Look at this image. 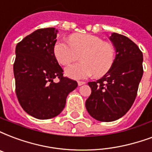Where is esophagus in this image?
I'll return each mask as SVG.
<instances>
[{
    "mask_svg": "<svg viewBox=\"0 0 152 152\" xmlns=\"http://www.w3.org/2000/svg\"><path fill=\"white\" fill-rule=\"evenodd\" d=\"M85 82H83V81H78L77 82V84H78V86H82L83 85V84H85Z\"/></svg>",
    "mask_w": 152,
    "mask_h": 152,
    "instance_id": "obj_1",
    "label": "esophagus"
}]
</instances>
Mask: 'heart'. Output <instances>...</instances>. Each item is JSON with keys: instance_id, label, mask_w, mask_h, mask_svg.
Returning <instances> with one entry per match:
<instances>
[{"instance_id": "obj_1", "label": "heart", "mask_w": 152, "mask_h": 152, "mask_svg": "<svg viewBox=\"0 0 152 152\" xmlns=\"http://www.w3.org/2000/svg\"><path fill=\"white\" fill-rule=\"evenodd\" d=\"M53 53L59 63L66 66L76 61L80 63L66 68V75L72 79H85L91 75L101 77L109 71L115 61L114 45L100 37L88 34H75L69 43L59 40L53 46Z\"/></svg>"}]
</instances>
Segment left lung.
I'll return each instance as SVG.
<instances>
[{"label":"left lung","mask_w":152,"mask_h":152,"mask_svg":"<svg viewBox=\"0 0 152 152\" xmlns=\"http://www.w3.org/2000/svg\"><path fill=\"white\" fill-rule=\"evenodd\" d=\"M110 40L115 49L114 64L102 78L88 83L91 94L86 101L91 117L101 122L117 120L130 110L143 74L142 53L138 45L116 33Z\"/></svg>","instance_id":"8db88e82"}]
</instances>
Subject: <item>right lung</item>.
Segmentation results:
<instances>
[{"label": "right lung", "mask_w": 152, "mask_h": 152, "mask_svg": "<svg viewBox=\"0 0 152 152\" xmlns=\"http://www.w3.org/2000/svg\"><path fill=\"white\" fill-rule=\"evenodd\" d=\"M57 33L55 28H40L16 46V94L23 110L38 119L58 115L67 95L77 86L76 81L63 77V69L54 56ZM56 77L58 83L53 81Z\"/></svg>", "instance_id": "1"}]
</instances>
